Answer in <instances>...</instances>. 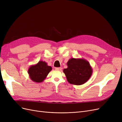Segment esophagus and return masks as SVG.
Instances as JSON below:
<instances>
[{
  "label": "esophagus",
  "mask_w": 122,
  "mask_h": 122,
  "mask_svg": "<svg viewBox=\"0 0 122 122\" xmlns=\"http://www.w3.org/2000/svg\"><path fill=\"white\" fill-rule=\"evenodd\" d=\"M55 69L57 71H61L62 70V68L61 67H57V68H55Z\"/></svg>",
  "instance_id": "1"
}]
</instances>
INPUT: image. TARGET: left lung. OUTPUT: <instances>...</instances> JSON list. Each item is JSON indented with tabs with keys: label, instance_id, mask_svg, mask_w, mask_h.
Listing matches in <instances>:
<instances>
[{
	"label": "left lung",
	"instance_id": "obj_1",
	"mask_svg": "<svg viewBox=\"0 0 122 122\" xmlns=\"http://www.w3.org/2000/svg\"><path fill=\"white\" fill-rule=\"evenodd\" d=\"M68 67L63 70L68 82L70 84L81 85L91 77L92 68L89 62L83 58H72L67 63Z\"/></svg>",
	"mask_w": 122,
	"mask_h": 122
}]
</instances>
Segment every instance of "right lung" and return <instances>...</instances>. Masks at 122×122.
<instances>
[{
  "label": "right lung",
  "instance_id": "obj_1",
  "mask_svg": "<svg viewBox=\"0 0 122 122\" xmlns=\"http://www.w3.org/2000/svg\"><path fill=\"white\" fill-rule=\"evenodd\" d=\"M52 68L43 61H39L36 64L31 65L28 70V73L31 80L35 83L43 82L47 77Z\"/></svg>",
  "mask_w": 122,
  "mask_h": 122
}]
</instances>
